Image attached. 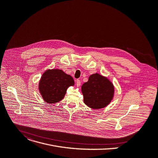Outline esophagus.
Segmentation results:
<instances>
[{"instance_id": "obj_1", "label": "esophagus", "mask_w": 158, "mask_h": 158, "mask_svg": "<svg viewBox=\"0 0 158 158\" xmlns=\"http://www.w3.org/2000/svg\"><path fill=\"white\" fill-rule=\"evenodd\" d=\"M76 85H77V87L80 86V85H81V81H80L79 79H77V80H76Z\"/></svg>"}]
</instances>
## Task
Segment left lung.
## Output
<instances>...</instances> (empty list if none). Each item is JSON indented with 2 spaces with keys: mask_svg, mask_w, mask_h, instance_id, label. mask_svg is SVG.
<instances>
[{
  "mask_svg": "<svg viewBox=\"0 0 158 158\" xmlns=\"http://www.w3.org/2000/svg\"><path fill=\"white\" fill-rule=\"evenodd\" d=\"M81 91L85 105L93 109H100L111 102L114 87L107 78L94 74L89 76L88 82L82 84Z\"/></svg>",
  "mask_w": 158,
  "mask_h": 158,
  "instance_id": "obj_1",
  "label": "left lung"
}]
</instances>
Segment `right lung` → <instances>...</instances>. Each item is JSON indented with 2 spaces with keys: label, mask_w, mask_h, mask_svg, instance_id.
<instances>
[{
  "label": "right lung",
  "mask_w": 158,
  "mask_h": 158,
  "mask_svg": "<svg viewBox=\"0 0 158 158\" xmlns=\"http://www.w3.org/2000/svg\"><path fill=\"white\" fill-rule=\"evenodd\" d=\"M74 85L73 78L62 70H47L40 79L39 90L45 101L53 104L61 101L67 88Z\"/></svg>",
  "instance_id": "obj_1"
}]
</instances>
